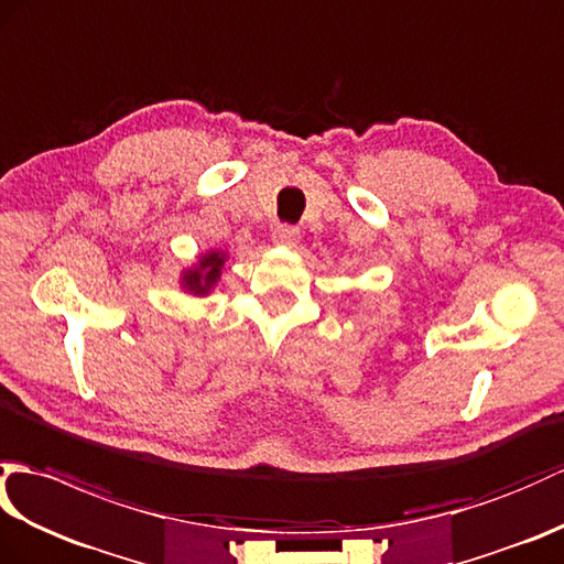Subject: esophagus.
<instances>
[{
	"instance_id": "1",
	"label": "esophagus",
	"mask_w": 564,
	"mask_h": 564,
	"mask_svg": "<svg viewBox=\"0 0 564 564\" xmlns=\"http://www.w3.org/2000/svg\"><path fill=\"white\" fill-rule=\"evenodd\" d=\"M297 228L295 226H288V223H279L276 228H273L271 238L276 245H295L297 242Z\"/></svg>"
}]
</instances>
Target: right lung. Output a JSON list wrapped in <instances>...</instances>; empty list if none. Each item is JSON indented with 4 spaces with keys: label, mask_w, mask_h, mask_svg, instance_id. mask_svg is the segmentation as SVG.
I'll return each instance as SVG.
<instances>
[{
    "label": "right lung",
    "mask_w": 564,
    "mask_h": 564,
    "mask_svg": "<svg viewBox=\"0 0 564 564\" xmlns=\"http://www.w3.org/2000/svg\"><path fill=\"white\" fill-rule=\"evenodd\" d=\"M220 264H223V254L212 252L208 257H204L199 261V267L194 271H189L185 276V283L192 293H206L212 288L220 273Z\"/></svg>",
    "instance_id": "1"
}]
</instances>
